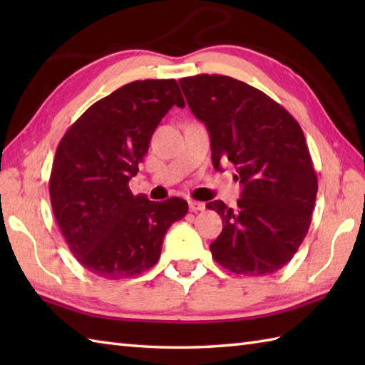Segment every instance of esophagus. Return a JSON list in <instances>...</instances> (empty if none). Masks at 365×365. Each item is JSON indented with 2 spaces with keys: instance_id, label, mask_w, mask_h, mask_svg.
<instances>
[{
  "instance_id": "obj_1",
  "label": "esophagus",
  "mask_w": 365,
  "mask_h": 365,
  "mask_svg": "<svg viewBox=\"0 0 365 365\" xmlns=\"http://www.w3.org/2000/svg\"><path fill=\"white\" fill-rule=\"evenodd\" d=\"M188 207H190V212H192V213H197V212H204L205 210V204L197 202V200H190Z\"/></svg>"
}]
</instances>
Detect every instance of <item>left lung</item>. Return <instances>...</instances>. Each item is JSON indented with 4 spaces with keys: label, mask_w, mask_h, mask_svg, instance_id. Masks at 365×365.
Masks as SVG:
<instances>
[{
    "label": "left lung",
    "mask_w": 365,
    "mask_h": 365,
    "mask_svg": "<svg viewBox=\"0 0 365 365\" xmlns=\"http://www.w3.org/2000/svg\"><path fill=\"white\" fill-rule=\"evenodd\" d=\"M190 110L205 123L216 169L230 161L243 187L237 208L205 207L222 220L213 259L235 274L265 276L292 260L315 205L317 174L299 123L262 91L226 75L182 78Z\"/></svg>",
    "instance_id": "left-lung-1"
}]
</instances>
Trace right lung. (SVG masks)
Listing matches in <instances>:
<instances>
[{
  "label": "right lung",
  "instance_id": "1",
  "mask_svg": "<svg viewBox=\"0 0 365 365\" xmlns=\"http://www.w3.org/2000/svg\"><path fill=\"white\" fill-rule=\"evenodd\" d=\"M174 105L175 80L133 81L98 100L66 131L54 155L50 197L68 250L96 276L141 274L158 262L170 224L188 202H152L128 188L155 128Z\"/></svg>",
  "mask_w": 365,
  "mask_h": 365
}]
</instances>
